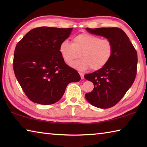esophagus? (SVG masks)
Masks as SVG:
<instances>
[{"label": "esophagus", "instance_id": "1", "mask_svg": "<svg viewBox=\"0 0 147 147\" xmlns=\"http://www.w3.org/2000/svg\"><path fill=\"white\" fill-rule=\"evenodd\" d=\"M79 74H80V78H81V79H84V74H83L82 73H79Z\"/></svg>", "mask_w": 147, "mask_h": 147}]
</instances>
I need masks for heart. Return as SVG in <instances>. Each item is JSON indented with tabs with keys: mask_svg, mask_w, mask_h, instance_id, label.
Segmentation results:
<instances>
[{
	"mask_svg": "<svg viewBox=\"0 0 147 147\" xmlns=\"http://www.w3.org/2000/svg\"><path fill=\"white\" fill-rule=\"evenodd\" d=\"M59 51L65 63L80 71L90 68L96 71L108 64L113 56L114 46L108 38L89 33L77 35L73 38V43L64 40L59 45ZM81 59L73 62L79 57Z\"/></svg>",
	"mask_w": 147,
	"mask_h": 147,
	"instance_id": "obj_1",
	"label": "heart"
}]
</instances>
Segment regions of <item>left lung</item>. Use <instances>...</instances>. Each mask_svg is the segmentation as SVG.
I'll return each instance as SVG.
<instances>
[{
	"instance_id": "left-lung-1",
	"label": "left lung",
	"mask_w": 147,
	"mask_h": 147,
	"mask_svg": "<svg viewBox=\"0 0 147 147\" xmlns=\"http://www.w3.org/2000/svg\"><path fill=\"white\" fill-rule=\"evenodd\" d=\"M91 34L112 41L113 56L103 68L84 77L92 82L94 89L85 94L86 100L99 108H109L117 104L132 85L137 74L138 54L128 37L117 27L89 28Z\"/></svg>"
}]
</instances>
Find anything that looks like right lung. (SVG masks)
I'll use <instances>...</instances> for the list:
<instances>
[{"label": "right lung", "instance_id": "add662e5", "mask_svg": "<svg viewBox=\"0 0 147 147\" xmlns=\"http://www.w3.org/2000/svg\"><path fill=\"white\" fill-rule=\"evenodd\" d=\"M73 28L41 26L29 31L17 43L13 67L20 86L30 100L49 105L61 99L69 83L80 80L75 69L67 65L59 47Z\"/></svg>", "mask_w": 147, "mask_h": 147}]
</instances>
